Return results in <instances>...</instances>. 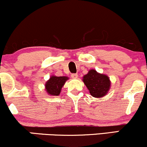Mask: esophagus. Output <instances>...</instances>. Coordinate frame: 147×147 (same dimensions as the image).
<instances>
[{
	"label": "esophagus",
	"mask_w": 147,
	"mask_h": 147,
	"mask_svg": "<svg viewBox=\"0 0 147 147\" xmlns=\"http://www.w3.org/2000/svg\"><path fill=\"white\" fill-rule=\"evenodd\" d=\"M71 77L72 79H77V77H78V75H77V74H72L71 75Z\"/></svg>",
	"instance_id": "esophagus-1"
}]
</instances>
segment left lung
<instances>
[{
    "instance_id": "obj_1",
    "label": "left lung",
    "mask_w": 147,
    "mask_h": 147,
    "mask_svg": "<svg viewBox=\"0 0 147 147\" xmlns=\"http://www.w3.org/2000/svg\"><path fill=\"white\" fill-rule=\"evenodd\" d=\"M83 82L90 94L96 98L105 96L111 87V81L107 75L98 73L94 69H91L88 74L83 77Z\"/></svg>"
}]
</instances>
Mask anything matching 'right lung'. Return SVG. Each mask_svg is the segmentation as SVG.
Segmentation results:
<instances>
[{
  "instance_id": "1",
  "label": "right lung",
  "mask_w": 147,
  "mask_h": 147,
  "mask_svg": "<svg viewBox=\"0 0 147 147\" xmlns=\"http://www.w3.org/2000/svg\"><path fill=\"white\" fill-rule=\"evenodd\" d=\"M68 79V77L65 76L57 77V76L52 75L50 79L47 81L45 84V91L50 95L59 96L62 87Z\"/></svg>"
}]
</instances>
